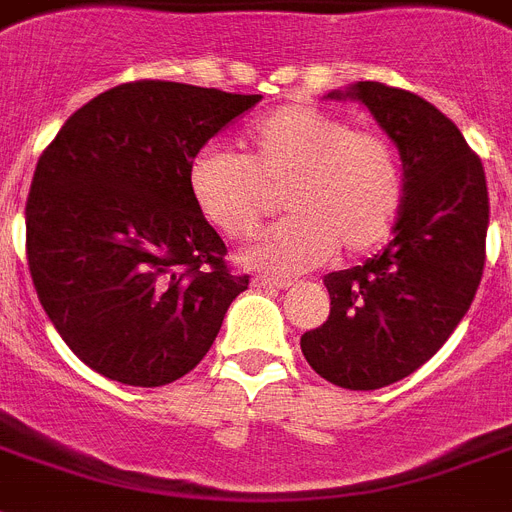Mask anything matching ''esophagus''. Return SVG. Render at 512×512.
I'll use <instances>...</instances> for the list:
<instances>
[{"label": "esophagus", "instance_id": "esophagus-1", "mask_svg": "<svg viewBox=\"0 0 512 512\" xmlns=\"http://www.w3.org/2000/svg\"><path fill=\"white\" fill-rule=\"evenodd\" d=\"M253 287H277V290H287V287L293 285L290 280H274V277H253L251 282Z\"/></svg>", "mask_w": 512, "mask_h": 512}]
</instances>
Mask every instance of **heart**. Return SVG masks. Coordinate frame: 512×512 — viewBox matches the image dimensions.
Here are the masks:
<instances>
[{"instance_id": "obj_1", "label": "heart", "mask_w": 512, "mask_h": 512, "mask_svg": "<svg viewBox=\"0 0 512 512\" xmlns=\"http://www.w3.org/2000/svg\"><path fill=\"white\" fill-rule=\"evenodd\" d=\"M243 154L204 146L188 162L198 214L230 238H251L272 206V190L293 214L240 253V264L298 274L337 246L363 253L382 243L398 217L403 175L390 141L350 128L335 112L290 104L253 122Z\"/></svg>"}]
</instances>
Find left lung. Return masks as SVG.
<instances>
[{"mask_svg": "<svg viewBox=\"0 0 512 512\" xmlns=\"http://www.w3.org/2000/svg\"><path fill=\"white\" fill-rule=\"evenodd\" d=\"M327 99L361 101L398 146L403 204L382 253L324 277L329 316L301 350L327 382L379 390L424 366L471 308L487 259V177L455 122L411 91L358 80Z\"/></svg>", "mask_w": 512, "mask_h": 512, "instance_id": "1", "label": "left lung"}]
</instances>
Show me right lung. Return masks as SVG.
Returning <instances> with one entry per match:
<instances>
[{
  "label": "right lung",
  "instance_id": "1",
  "mask_svg": "<svg viewBox=\"0 0 512 512\" xmlns=\"http://www.w3.org/2000/svg\"><path fill=\"white\" fill-rule=\"evenodd\" d=\"M259 94L170 80L114 86L33 172L25 251L46 316L101 377L162 387L209 353L248 277L188 193V162Z\"/></svg>",
  "mask_w": 512,
  "mask_h": 512
}]
</instances>
